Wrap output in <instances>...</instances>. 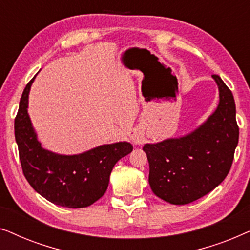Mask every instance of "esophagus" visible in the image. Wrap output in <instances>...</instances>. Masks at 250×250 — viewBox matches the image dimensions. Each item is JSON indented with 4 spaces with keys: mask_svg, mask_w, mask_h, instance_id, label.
<instances>
[{
    "mask_svg": "<svg viewBox=\"0 0 250 250\" xmlns=\"http://www.w3.org/2000/svg\"><path fill=\"white\" fill-rule=\"evenodd\" d=\"M143 141H145V138H143V135L140 134V133H135V134L132 136V142L134 143V145H142Z\"/></svg>",
    "mask_w": 250,
    "mask_h": 250,
    "instance_id": "1",
    "label": "esophagus"
}]
</instances>
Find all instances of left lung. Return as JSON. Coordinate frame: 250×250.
Instances as JSON below:
<instances>
[{"label":"left lung","instance_id":"left-lung-1","mask_svg":"<svg viewBox=\"0 0 250 250\" xmlns=\"http://www.w3.org/2000/svg\"><path fill=\"white\" fill-rule=\"evenodd\" d=\"M220 102L197 129L175 139L146 143L143 151L149 162V184L160 199L186 205L206 196L230 172L238 146L233 95L218 75H213Z\"/></svg>","mask_w":250,"mask_h":250}]
</instances>
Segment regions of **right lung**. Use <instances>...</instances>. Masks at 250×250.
Listing matches in <instances>:
<instances>
[{"instance_id":"add662e5","label":"right lung","mask_w":250,"mask_h":250,"mask_svg":"<svg viewBox=\"0 0 250 250\" xmlns=\"http://www.w3.org/2000/svg\"><path fill=\"white\" fill-rule=\"evenodd\" d=\"M34 80L35 77L22 92L15 119V136L23 175L37 193L58 206H91L104 196L115 164L132 152L133 146L117 142L70 156L42 148L27 111Z\"/></svg>"}]
</instances>
